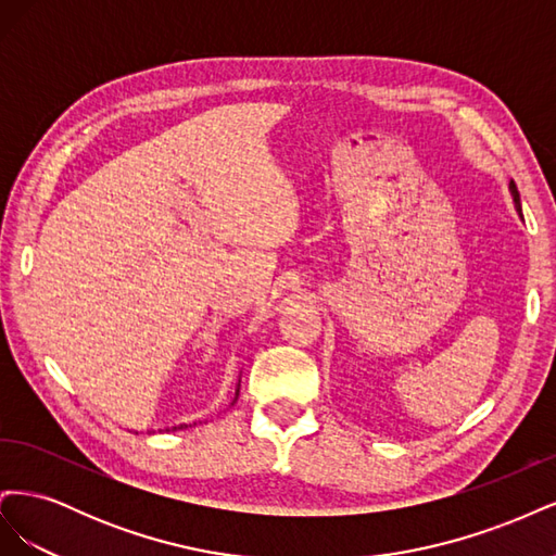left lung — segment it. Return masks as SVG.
<instances>
[{"label": "left lung", "mask_w": 556, "mask_h": 556, "mask_svg": "<svg viewBox=\"0 0 556 556\" xmlns=\"http://www.w3.org/2000/svg\"><path fill=\"white\" fill-rule=\"evenodd\" d=\"M508 190H510V194H513V201H515V208H517V213L521 215V201H519V192H517V185H515V180H510V182H508Z\"/></svg>", "instance_id": "obj_1"}]
</instances>
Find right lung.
<instances>
[{"mask_svg":"<svg viewBox=\"0 0 556 556\" xmlns=\"http://www.w3.org/2000/svg\"><path fill=\"white\" fill-rule=\"evenodd\" d=\"M239 392H241V376H239V382H237V394H233V401H231V406L233 403H237V399H239ZM192 425H197V422H192ZM192 425H178V427H172V429H166V431H178V429H188V427H192ZM201 425V422H199Z\"/></svg>","mask_w":556,"mask_h":556,"instance_id":"1","label":"right lung"}]
</instances>
